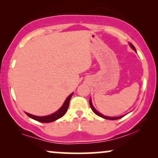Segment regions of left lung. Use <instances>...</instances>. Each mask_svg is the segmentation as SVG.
<instances>
[{
    "label": "left lung",
    "instance_id": "1",
    "mask_svg": "<svg viewBox=\"0 0 158 158\" xmlns=\"http://www.w3.org/2000/svg\"><path fill=\"white\" fill-rule=\"evenodd\" d=\"M129 45H130V47H131V48L132 49H133V50H135V52H137V51H136V49H135V47H134V45L132 44L131 43H129ZM89 103H90V108H91L92 110H93V111L94 112V113H95L96 114H97V115L99 116V117H102V118H104V119H110V120H115V119H118L122 118L123 117H124V116H125V115H124V116H120V117H108V116H105V115H103V114H102L101 113H99V111H97V110H96V108H94V106H93V104H92V101H91V99H90V98Z\"/></svg>",
    "mask_w": 158,
    "mask_h": 158
}]
</instances>
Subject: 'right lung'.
I'll use <instances>...</instances> for the list:
<instances>
[{"mask_svg": "<svg viewBox=\"0 0 158 158\" xmlns=\"http://www.w3.org/2000/svg\"><path fill=\"white\" fill-rule=\"evenodd\" d=\"M73 93L70 94V95L67 97V99H65L64 104L62 105V106L59 108L57 111H56L55 113L50 114V115H48V116H44V117H39V116H35V115H32V114H30L29 113H27L25 112L26 114L28 117H30V118L35 119V120L39 121V122L41 123H51L53 122V121L57 120L58 119L61 118L64 115L65 113L68 110V108L69 107V103H70V98H71L72 96H73Z\"/></svg>", "mask_w": 158, "mask_h": 158, "instance_id": "right-lung-1", "label": "right lung"}]
</instances>
